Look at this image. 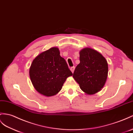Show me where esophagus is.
<instances>
[{
  "mask_svg": "<svg viewBox=\"0 0 133 133\" xmlns=\"http://www.w3.org/2000/svg\"><path fill=\"white\" fill-rule=\"evenodd\" d=\"M70 70L71 71V72H72V73H74V70H75V67H72L70 68Z\"/></svg>",
  "mask_w": 133,
  "mask_h": 133,
  "instance_id": "1",
  "label": "esophagus"
}]
</instances>
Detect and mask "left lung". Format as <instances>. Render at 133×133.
<instances>
[{"label":"left lung","instance_id":"left-lung-1","mask_svg":"<svg viewBox=\"0 0 133 133\" xmlns=\"http://www.w3.org/2000/svg\"><path fill=\"white\" fill-rule=\"evenodd\" d=\"M80 63L75 68L74 79L88 95L98 93L104 87L108 76V63L102 54L90 48L80 52Z\"/></svg>","mask_w":133,"mask_h":133}]
</instances>
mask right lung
<instances>
[{
	"instance_id": "obj_1",
	"label": "right lung",
	"mask_w": 133,
	"mask_h": 133,
	"mask_svg": "<svg viewBox=\"0 0 133 133\" xmlns=\"http://www.w3.org/2000/svg\"><path fill=\"white\" fill-rule=\"evenodd\" d=\"M34 88L45 97L56 95L62 89L67 78L72 75L59 49L52 47L40 53L32 61L29 70Z\"/></svg>"
}]
</instances>
